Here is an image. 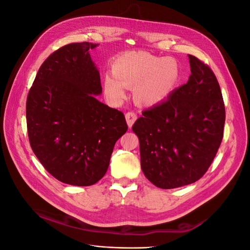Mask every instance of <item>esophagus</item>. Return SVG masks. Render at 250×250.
<instances>
[{
  "instance_id": "34e87169",
  "label": "esophagus",
  "mask_w": 250,
  "mask_h": 250,
  "mask_svg": "<svg viewBox=\"0 0 250 250\" xmlns=\"http://www.w3.org/2000/svg\"><path fill=\"white\" fill-rule=\"evenodd\" d=\"M125 119H126V122H127L128 127H131L133 125V123L135 122V120L138 119V116H137V113H135V112L129 111V112H127L126 115H125Z\"/></svg>"
}]
</instances>
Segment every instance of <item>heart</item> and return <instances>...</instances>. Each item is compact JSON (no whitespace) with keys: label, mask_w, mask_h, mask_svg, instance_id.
<instances>
[{"label":"heart","mask_w":250,"mask_h":250,"mask_svg":"<svg viewBox=\"0 0 250 250\" xmlns=\"http://www.w3.org/2000/svg\"><path fill=\"white\" fill-rule=\"evenodd\" d=\"M105 74L104 92L109 99L125 97V87H134L133 98L143 106H154L174 92L180 79V66L172 57H160L145 51L126 52Z\"/></svg>","instance_id":"b5f03b06"}]
</instances>
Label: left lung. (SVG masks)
<instances>
[{"label":"left lung","mask_w":250,"mask_h":250,"mask_svg":"<svg viewBox=\"0 0 250 250\" xmlns=\"http://www.w3.org/2000/svg\"><path fill=\"white\" fill-rule=\"evenodd\" d=\"M191 75L167 100L142 112L132 126L140 141L144 175L161 188L197 181L223 138L225 107L215 74L188 55Z\"/></svg>","instance_id":"8db88e82"}]
</instances>
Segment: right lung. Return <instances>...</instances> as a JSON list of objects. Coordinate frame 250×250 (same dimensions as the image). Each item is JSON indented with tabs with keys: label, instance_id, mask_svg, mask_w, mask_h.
Instances as JSON below:
<instances>
[{
	"label": "right lung",
	"instance_id": "add662e5",
	"mask_svg": "<svg viewBox=\"0 0 250 250\" xmlns=\"http://www.w3.org/2000/svg\"><path fill=\"white\" fill-rule=\"evenodd\" d=\"M97 46L74 42L52 53L27 97L30 145L44 169L66 185L99 181L128 128L123 112L96 99L102 86L89 50Z\"/></svg>",
	"mask_w": 250,
	"mask_h": 250
}]
</instances>
